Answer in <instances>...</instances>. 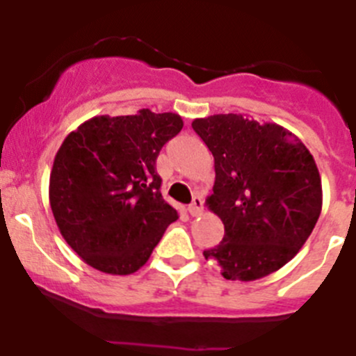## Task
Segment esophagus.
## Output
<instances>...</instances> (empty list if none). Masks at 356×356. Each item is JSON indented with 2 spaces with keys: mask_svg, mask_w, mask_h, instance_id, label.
<instances>
[{
  "mask_svg": "<svg viewBox=\"0 0 356 356\" xmlns=\"http://www.w3.org/2000/svg\"><path fill=\"white\" fill-rule=\"evenodd\" d=\"M188 211L191 217H196V215H200L201 211H203V200L200 198V196H195L191 201V204L188 207Z\"/></svg>",
  "mask_w": 356,
  "mask_h": 356,
  "instance_id": "esophagus-1",
  "label": "esophagus"
}]
</instances>
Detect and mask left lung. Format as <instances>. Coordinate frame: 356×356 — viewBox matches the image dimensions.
<instances>
[{"instance_id": "left-lung-1", "label": "left lung", "mask_w": 356, "mask_h": 356, "mask_svg": "<svg viewBox=\"0 0 356 356\" xmlns=\"http://www.w3.org/2000/svg\"><path fill=\"white\" fill-rule=\"evenodd\" d=\"M215 160L207 207L224 222L213 258L225 279L257 281L300 251L322 210V182L307 146L282 125L241 113L195 118Z\"/></svg>"}]
</instances>
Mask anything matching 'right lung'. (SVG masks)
<instances>
[{
    "mask_svg": "<svg viewBox=\"0 0 356 356\" xmlns=\"http://www.w3.org/2000/svg\"><path fill=\"white\" fill-rule=\"evenodd\" d=\"M177 113L98 115L70 132L49 174V204L68 246L92 268L129 275L179 218L160 193L156 158L181 132Z\"/></svg>",
    "mask_w": 356,
    "mask_h": 356,
    "instance_id": "right-lung-1",
    "label": "right lung"
}]
</instances>
